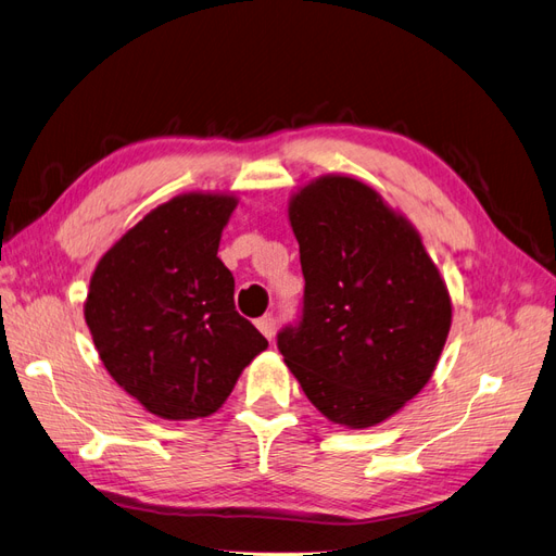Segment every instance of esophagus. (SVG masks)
<instances>
[{
  "mask_svg": "<svg viewBox=\"0 0 556 556\" xmlns=\"http://www.w3.org/2000/svg\"><path fill=\"white\" fill-rule=\"evenodd\" d=\"M257 329L268 341H274V337H276V320L271 318V315H264V318L257 320Z\"/></svg>",
  "mask_w": 556,
  "mask_h": 556,
  "instance_id": "1",
  "label": "esophagus"
}]
</instances>
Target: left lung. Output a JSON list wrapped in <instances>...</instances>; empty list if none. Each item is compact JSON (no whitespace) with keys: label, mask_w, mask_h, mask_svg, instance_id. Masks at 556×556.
Segmentation results:
<instances>
[{"label":"left lung","mask_w":556,"mask_h":556,"mask_svg":"<svg viewBox=\"0 0 556 556\" xmlns=\"http://www.w3.org/2000/svg\"><path fill=\"white\" fill-rule=\"evenodd\" d=\"M288 213L306 288L278 351L329 421L377 426L432 377L452 327L446 285L409 219L355 177L313 179Z\"/></svg>","instance_id":"8db88e82"}]
</instances>
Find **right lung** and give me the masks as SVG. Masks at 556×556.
Masks as SVG:
<instances>
[{"instance_id":"right-lung-1","label":"right lung","mask_w":556,"mask_h":556,"mask_svg":"<svg viewBox=\"0 0 556 556\" xmlns=\"http://www.w3.org/2000/svg\"><path fill=\"white\" fill-rule=\"evenodd\" d=\"M231 193H182L102 254L84 304L102 365L168 421L215 414L268 341L233 306L217 257Z\"/></svg>"}]
</instances>
